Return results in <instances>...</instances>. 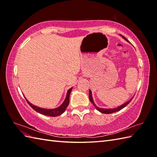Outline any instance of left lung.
<instances>
[{"mask_svg": "<svg viewBox=\"0 0 157 157\" xmlns=\"http://www.w3.org/2000/svg\"><path fill=\"white\" fill-rule=\"evenodd\" d=\"M122 37L125 40H126L128 42H129L128 40H127L124 37H123L122 35H121ZM134 97V96H133ZM133 97L131 98V99L130 100H128V101H127V102H126V103H124V104H122L121 105H119V106H118V107H116V108H99V107H98L97 105L95 104V103H94V100H93V98H92V92H91V90H90V92H89V98H90V101L91 102H92V104H93V105H94V106H95V108L97 109V110L99 111V112H100L101 113H103V114H111V113H114V112H118V111H119V110H122V109L123 108H124L126 105H128L130 102V101L132 100V99L133 98Z\"/></svg>", "mask_w": 157, "mask_h": 157, "instance_id": "1", "label": "left lung"}]
</instances>
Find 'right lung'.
<instances>
[{
    "mask_svg": "<svg viewBox=\"0 0 157 157\" xmlns=\"http://www.w3.org/2000/svg\"><path fill=\"white\" fill-rule=\"evenodd\" d=\"M73 87H71L70 89H69L67 90V95L66 97H65V99L63 101V102L62 103V104L61 105H59V107H57L56 108H53V109H46V108H40L37 106V105H35L33 104H32L31 103L29 102V101L27 100V98H25L27 101L28 102V104H29V105L35 110L36 112H37L40 114H43L45 116H52V117H56V116H59L61 114L65 112V109L67 107V105L69 104V102H70V95L71 94V92L72 90Z\"/></svg>",
    "mask_w": 157,
    "mask_h": 157,
    "instance_id": "obj_1",
    "label": "right lung"
}]
</instances>
